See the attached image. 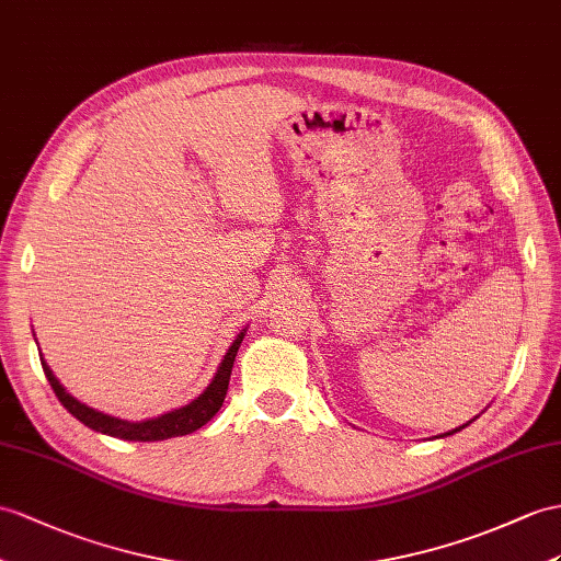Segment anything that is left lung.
<instances>
[{
  "label": "left lung",
  "instance_id": "left-lung-1",
  "mask_svg": "<svg viewBox=\"0 0 561 561\" xmlns=\"http://www.w3.org/2000/svg\"><path fill=\"white\" fill-rule=\"evenodd\" d=\"M445 435H449V433H445Z\"/></svg>",
  "mask_w": 561,
  "mask_h": 561
}]
</instances>
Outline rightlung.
Listing matches in <instances>:
<instances>
[{
    "label": "right lung",
    "instance_id": "1",
    "mask_svg": "<svg viewBox=\"0 0 561 561\" xmlns=\"http://www.w3.org/2000/svg\"><path fill=\"white\" fill-rule=\"evenodd\" d=\"M244 333H240L236 337V343L230 345V350L226 352V357L218 366V374L214 376V380L209 383V388L204 390L197 400H193L190 404L175 409V412L163 414L159 419L152 421H140V423H130V421H121L114 416H106L102 412H94V409L85 407L83 402H78L76 398L68 394L57 378H54L51 368L43 362L45 368V376L49 380V386L57 394L59 402L71 412L80 423H85L88 428L104 433V435H114V438L121 440H140V443H152V440H167V438H178V435H187V433H195L197 428H202L204 423L211 421L214 414L221 409L224 400H226V392H228V380H230V371H233V362H236V354L238 347L242 343Z\"/></svg>",
    "mask_w": 561,
    "mask_h": 561
}]
</instances>
